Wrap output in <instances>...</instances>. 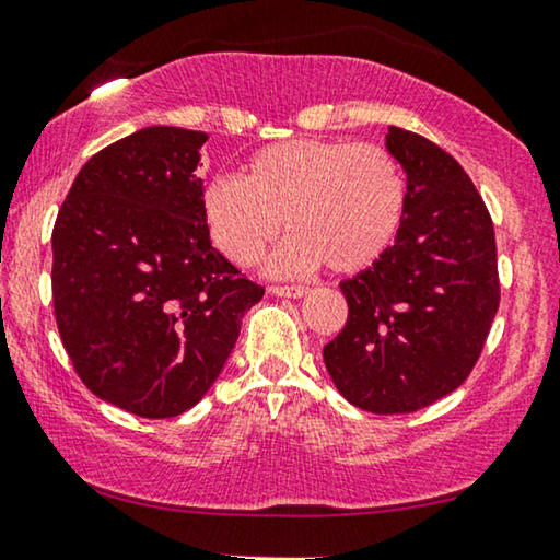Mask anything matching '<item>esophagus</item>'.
I'll list each match as a JSON object with an SVG mask.
<instances>
[{"label": "esophagus", "instance_id": "esophagus-1", "mask_svg": "<svg viewBox=\"0 0 560 560\" xmlns=\"http://www.w3.org/2000/svg\"><path fill=\"white\" fill-rule=\"evenodd\" d=\"M273 296H289V299H299V296H304L306 294V287H271L269 289Z\"/></svg>", "mask_w": 560, "mask_h": 560}]
</instances>
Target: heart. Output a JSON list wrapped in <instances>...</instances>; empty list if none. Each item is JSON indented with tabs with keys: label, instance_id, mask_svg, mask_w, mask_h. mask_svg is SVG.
<instances>
[{
	"label": "heart",
	"instance_id": "obj_1",
	"mask_svg": "<svg viewBox=\"0 0 560 560\" xmlns=\"http://www.w3.org/2000/svg\"><path fill=\"white\" fill-rule=\"evenodd\" d=\"M407 183L397 158L374 143L291 138L248 158L244 175H219L203 188L208 236L236 266H254L279 236V273H304L324 261L354 273L387 252L402 226Z\"/></svg>",
	"mask_w": 560,
	"mask_h": 560
}]
</instances>
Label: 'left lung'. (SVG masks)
<instances>
[{"instance_id": "8db88e82", "label": "left lung", "mask_w": 560, "mask_h": 560, "mask_svg": "<svg viewBox=\"0 0 560 560\" xmlns=\"http://www.w3.org/2000/svg\"><path fill=\"white\" fill-rule=\"evenodd\" d=\"M387 150L407 173L402 226L370 269L339 283L349 316L324 364L354 407L407 415L472 372L500 304L498 252L493 219L453 155L395 125Z\"/></svg>"}]
</instances>
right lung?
I'll return each mask as SVG.
<instances>
[{
	"label": "right lung",
	"instance_id": "1",
	"mask_svg": "<svg viewBox=\"0 0 560 560\" xmlns=\"http://www.w3.org/2000/svg\"><path fill=\"white\" fill-rule=\"evenodd\" d=\"M206 132L153 125L82 165L52 231V304L85 387L150 420L190 410L219 377L264 287L208 236Z\"/></svg>",
	"mask_w": 560,
	"mask_h": 560
}]
</instances>
